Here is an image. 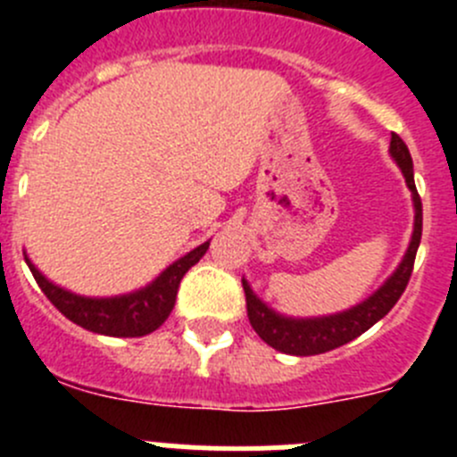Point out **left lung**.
<instances>
[{"label": "left lung", "instance_id": "left-lung-1", "mask_svg": "<svg viewBox=\"0 0 457 457\" xmlns=\"http://www.w3.org/2000/svg\"><path fill=\"white\" fill-rule=\"evenodd\" d=\"M391 155L403 169L407 187L411 189V199H414V233H411L410 249H407L403 263L398 265L391 278L375 295H370L369 300L361 304L353 306L350 311H343L337 316L327 318H313V320H295V318H284L274 313L272 309L258 300L252 293L249 284L242 278V288H245V300H247V316L252 322L253 332L263 338L268 345L274 350L286 354H320L327 350H334L338 345H345L353 338L361 337L366 329L375 325L379 318H385L395 302L401 300V295L405 293L407 284H410L411 270H414V258H417L419 242H421V228H423V210H421V196L414 185V171H411V155L407 151L405 141L401 137L391 135Z\"/></svg>", "mask_w": 457, "mask_h": 457}]
</instances>
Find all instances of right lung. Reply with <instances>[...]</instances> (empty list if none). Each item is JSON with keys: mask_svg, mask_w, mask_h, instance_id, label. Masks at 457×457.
I'll return each instance as SVG.
<instances>
[{"mask_svg": "<svg viewBox=\"0 0 457 457\" xmlns=\"http://www.w3.org/2000/svg\"><path fill=\"white\" fill-rule=\"evenodd\" d=\"M208 245L210 242H204L201 247H196L187 256H183L180 261L169 265L144 290L120 295V297H103V300H93V297L68 293V290L59 288L52 281H47L31 265L29 258H24V261L29 265L36 284L46 293L47 300L62 311L68 320L75 322V325L84 327L88 332L104 334V337H146V334L155 332L157 327L167 320L173 304H176V295H179V286L183 281L185 272L192 265L199 263L201 256L208 252Z\"/></svg>", "mask_w": 457, "mask_h": 457, "instance_id": "1", "label": "right lung"}]
</instances>
